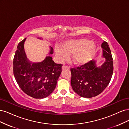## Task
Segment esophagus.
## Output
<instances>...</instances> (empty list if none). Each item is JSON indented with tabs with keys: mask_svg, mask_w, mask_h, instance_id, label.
Listing matches in <instances>:
<instances>
[{
	"mask_svg": "<svg viewBox=\"0 0 129 129\" xmlns=\"http://www.w3.org/2000/svg\"><path fill=\"white\" fill-rule=\"evenodd\" d=\"M62 69H69V67H68V66L63 65V66H62Z\"/></svg>",
	"mask_w": 129,
	"mask_h": 129,
	"instance_id": "1",
	"label": "esophagus"
}]
</instances>
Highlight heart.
<instances>
[{"label":"heart","instance_id":"heart-1","mask_svg":"<svg viewBox=\"0 0 129 129\" xmlns=\"http://www.w3.org/2000/svg\"><path fill=\"white\" fill-rule=\"evenodd\" d=\"M95 46L90 40L86 39L69 40L64 42L62 48H56L55 53L61 61H64L68 55L73 54L72 59L77 64L87 63L94 54Z\"/></svg>","mask_w":129,"mask_h":129}]
</instances>
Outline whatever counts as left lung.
<instances>
[{
	"instance_id": "obj_1",
	"label": "left lung",
	"mask_w": 129,
	"mask_h": 129,
	"mask_svg": "<svg viewBox=\"0 0 129 129\" xmlns=\"http://www.w3.org/2000/svg\"><path fill=\"white\" fill-rule=\"evenodd\" d=\"M103 56L105 62L96 67L95 61L77 67L71 68V85L73 90L80 96L91 98L102 92L107 88L111 79L114 71L113 58L108 43L102 44Z\"/></svg>"
}]
</instances>
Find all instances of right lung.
<instances>
[{"instance_id":"add662e5","label":"right lung","mask_w":129,"mask_h":129,"mask_svg":"<svg viewBox=\"0 0 129 129\" xmlns=\"http://www.w3.org/2000/svg\"><path fill=\"white\" fill-rule=\"evenodd\" d=\"M26 38L19 43L13 61V74L19 87L27 95L41 99L48 96L55 89L62 71V64L55 63L51 56L32 63L27 59L24 50ZM53 53L51 48L50 54Z\"/></svg>"}]
</instances>
